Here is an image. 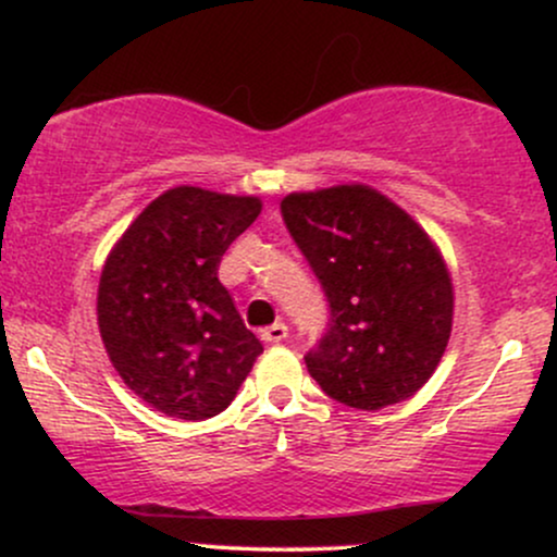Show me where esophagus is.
Segmentation results:
<instances>
[{
	"label": "esophagus",
	"mask_w": 557,
	"mask_h": 557,
	"mask_svg": "<svg viewBox=\"0 0 557 557\" xmlns=\"http://www.w3.org/2000/svg\"><path fill=\"white\" fill-rule=\"evenodd\" d=\"M287 337V324L285 322H274L270 327L261 330V341L264 343H283Z\"/></svg>",
	"instance_id": "34e87169"
}]
</instances>
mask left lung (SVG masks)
<instances>
[{"mask_svg": "<svg viewBox=\"0 0 557 557\" xmlns=\"http://www.w3.org/2000/svg\"><path fill=\"white\" fill-rule=\"evenodd\" d=\"M280 212L330 304L327 332L306 354L309 374L361 411L417 395L453 327L450 272L430 235L359 183L290 194Z\"/></svg>", "mask_w": 557, "mask_h": 557, "instance_id": "8db88e82", "label": "left lung"}]
</instances>
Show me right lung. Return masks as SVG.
<instances>
[{
    "mask_svg": "<svg viewBox=\"0 0 557 557\" xmlns=\"http://www.w3.org/2000/svg\"><path fill=\"white\" fill-rule=\"evenodd\" d=\"M259 212L257 196L181 185L154 198L107 257L101 341L125 385L159 413L216 417L264 350L216 277Z\"/></svg>",
    "mask_w": 557,
    "mask_h": 557,
    "instance_id": "right-lung-1",
    "label": "right lung"
}]
</instances>
